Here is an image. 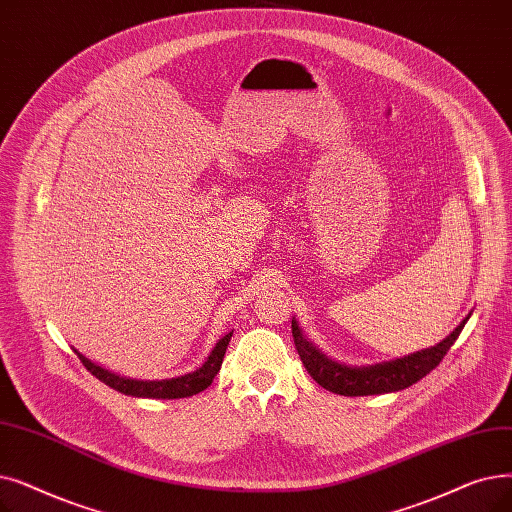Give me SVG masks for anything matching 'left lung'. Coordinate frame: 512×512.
Listing matches in <instances>:
<instances>
[{"instance_id": "1", "label": "left lung", "mask_w": 512, "mask_h": 512, "mask_svg": "<svg viewBox=\"0 0 512 512\" xmlns=\"http://www.w3.org/2000/svg\"><path fill=\"white\" fill-rule=\"evenodd\" d=\"M466 320H462L456 326V330H452L450 337H446L431 349H422L412 355H406L402 360L366 366V368H349L328 360L324 353H320L301 335L299 324L295 320L291 328H293V339L299 351V358L311 379L332 393L355 397V395H379V393L402 391L418 383L422 376H427L435 366H439L443 355H446L450 347L456 343Z\"/></svg>"}]
</instances>
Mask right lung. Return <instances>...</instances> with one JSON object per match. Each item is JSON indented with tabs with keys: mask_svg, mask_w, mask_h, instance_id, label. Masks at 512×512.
Returning a JSON list of instances; mask_svg holds the SVG:
<instances>
[{
	"mask_svg": "<svg viewBox=\"0 0 512 512\" xmlns=\"http://www.w3.org/2000/svg\"><path fill=\"white\" fill-rule=\"evenodd\" d=\"M230 339H232V332H228L224 339H219L217 345L213 347V351L209 353L207 362L198 370L184 374V376H177V379H165V381L123 379V376H119V374H113V372L96 366L79 351H75V353H77V358L83 362V366L90 370L98 381L117 389L119 393L133 395V397H152V399H180V397H190V395L201 393L213 383V379L221 368V362H224V355L230 345Z\"/></svg>",
	"mask_w": 512,
	"mask_h": 512,
	"instance_id": "right-lung-1",
	"label": "right lung"
}]
</instances>
